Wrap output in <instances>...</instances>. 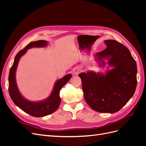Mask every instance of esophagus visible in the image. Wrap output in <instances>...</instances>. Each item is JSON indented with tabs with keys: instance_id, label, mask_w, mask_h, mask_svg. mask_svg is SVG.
<instances>
[{
	"instance_id": "34e87169",
	"label": "esophagus",
	"mask_w": 146,
	"mask_h": 146,
	"mask_svg": "<svg viewBox=\"0 0 146 146\" xmlns=\"http://www.w3.org/2000/svg\"><path fill=\"white\" fill-rule=\"evenodd\" d=\"M81 72V69L79 67H75L73 69V74L74 75H78Z\"/></svg>"
}]
</instances>
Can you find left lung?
I'll use <instances>...</instances> for the list:
<instances>
[{
  "mask_svg": "<svg viewBox=\"0 0 146 146\" xmlns=\"http://www.w3.org/2000/svg\"><path fill=\"white\" fill-rule=\"evenodd\" d=\"M107 48L95 54L100 67L111 69L105 73L88 70L78 74L83 96L90 107L100 113L119 111L133 96L137 85L136 63L129 50L116 40L104 41Z\"/></svg>",
  "mask_w": 146,
  "mask_h": 146,
  "instance_id": "8db88e82",
  "label": "left lung"
}]
</instances>
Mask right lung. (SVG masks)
Returning <instances> with one entry per match:
<instances>
[{"instance_id":"obj_1","label":"right lung","mask_w":146,"mask_h":146,"mask_svg":"<svg viewBox=\"0 0 146 146\" xmlns=\"http://www.w3.org/2000/svg\"><path fill=\"white\" fill-rule=\"evenodd\" d=\"M48 45V42L45 40H39L31 42L23 50H20L16 55L14 62L10 70L8 76V91L11 100L14 104L24 112L34 117L46 116L55 112L59 107L61 98L60 91L72 77L69 74L61 78L58 79L55 83L49 96L45 99L39 101H31L21 94L17 87L16 78V74L17 66L21 58L28 49L34 47H45Z\"/></svg>"}]
</instances>
